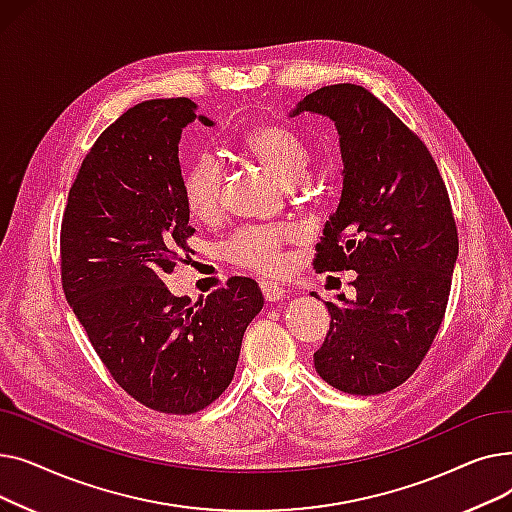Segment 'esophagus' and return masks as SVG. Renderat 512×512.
Returning <instances> with one entry per match:
<instances>
[{
  "label": "esophagus",
  "instance_id": "esophagus-1",
  "mask_svg": "<svg viewBox=\"0 0 512 512\" xmlns=\"http://www.w3.org/2000/svg\"><path fill=\"white\" fill-rule=\"evenodd\" d=\"M259 288H261V294L265 301L270 303H276V301H282L286 297V290L274 282H267V280H261L259 282Z\"/></svg>",
  "mask_w": 512,
  "mask_h": 512
}]
</instances>
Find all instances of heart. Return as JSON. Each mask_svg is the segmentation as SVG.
Wrapping results in <instances>:
<instances>
[{"label": "heart", "mask_w": 512, "mask_h": 512, "mask_svg": "<svg viewBox=\"0 0 512 512\" xmlns=\"http://www.w3.org/2000/svg\"><path fill=\"white\" fill-rule=\"evenodd\" d=\"M240 145L284 184H294L307 172L311 151L307 143L280 124H261L240 137ZM182 193L188 211L199 220H211L222 207V170L213 155L203 153L182 176ZM301 230L292 224L284 226H249L238 230L226 245L224 257L245 270L276 272L284 263L282 247L297 240Z\"/></svg>", "instance_id": "heart-1"}]
</instances>
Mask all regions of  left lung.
<instances>
[{
	"label": "left lung",
	"instance_id": "8db88e82",
	"mask_svg": "<svg viewBox=\"0 0 512 512\" xmlns=\"http://www.w3.org/2000/svg\"><path fill=\"white\" fill-rule=\"evenodd\" d=\"M301 112L336 124L344 164L313 267L357 272V297L326 303L330 330L313 363L346 394H384L415 373L446 313L459 255L446 184L425 143L359 85L321 87L290 116Z\"/></svg>",
	"mask_w": 512,
	"mask_h": 512
}]
</instances>
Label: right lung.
Wrapping results in <instances>:
<instances>
[{"label":"right lung","instance_id":"obj_1","mask_svg":"<svg viewBox=\"0 0 512 512\" xmlns=\"http://www.w3.org/2000/svg\"><path fill=\"white\" fill-rule=\"evenodd\" d=\"M195 118L188 97L151 99L105 128L70 188L60 236L64 294L95 353L124 392L172 415L197 413L230 386L263 307L251 278L197 303L164 284L195 232L178 161Z\"/></svg>","mask_w":512,"mask_h":512}]
</instances>
